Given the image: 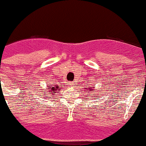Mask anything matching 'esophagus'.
Instances as JSON below:
<instances>
[{"label":"esophagus","mask_w":146,"mask_h":146,"mask_svg":"<svg viewBox=\"0 0 146 146\" xmlns=\"http://www.w3.org/2000/svg\"><path fill=\"white\" fill-rule=\"evenodd\" d=\"M69 86H74V83H73V82H69Z\"/></svg>","instance_id":"esophagus-1"}]
</instances>
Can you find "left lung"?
<instances>
[{
	"label": "left lung",
	"instance_id": "obj_1",
	"mask_svg": "<svg viewBox=\"0 0 146 146\" xmlns=\"http://www.w3.org/2000/svg\"><path fill=\"white\" fill-rule=\"evenodd\" d=\"M91 88H92V87H91ZM86 91H87L88 94H90V92H91V91H92V88H88V89H87ZM87 95L88 96V94H87Z\"/></svg>",
	"mask_w": 146,
	"mask_h": 146
}]
</instances>
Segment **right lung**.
Returning <instances> with one entry per match:
<instances>
[{
	"label": "right lung",
	"mask_w": 146,
	"mask_h": 146,
	"mask_svg": "<svg viewBox=\"0 0 146 146\" xmlns=\"http://www.w3.org/2000/svg\"><path fill=\"white\" fill-rule=\"evenodd\" d=\"M49 89H47V91H44V93H42V94H40V96H42L43 95H45V96H46V95L47 94H54V93H56V91L57 90H60V86H58L57 85H54V86H52V85H50V86H49ZM50 97V96H49Z\"/></svg>",
	"instance_id": "obj_1"
}]
</instances>
